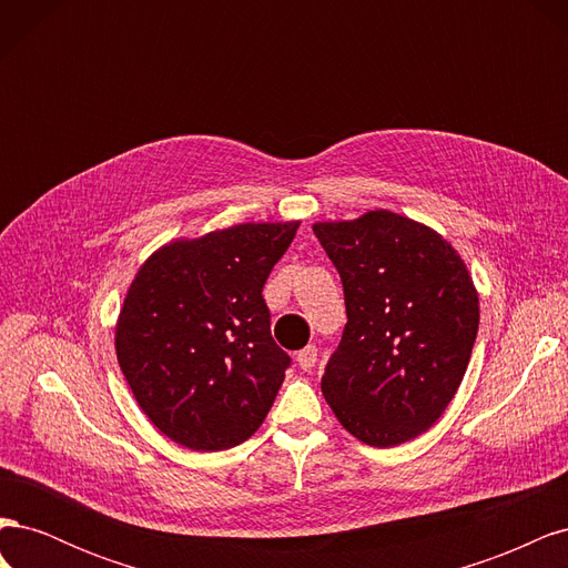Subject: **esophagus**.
<instances>
[{
	"mask_svg": "<svg viewBox=\"0 0 568 568\" xmlns=\"http://www.w3.org/2000/svg\"><path fill=\"white\" fill-rule=\"evenodd\" d=\"M296 363L303 372H311L317 363V348L315 346H305L298 355H296Z\"/></svg>",
	"mask_w": 568,
	"mask_h": 568,
	"instance_id": "esophagus-1",
	"label": "esophagus"
}]
</instances>
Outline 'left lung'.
Returning a JSON list of instances; mask_svg holds the SVG:
<instances>
[{
	"instance_id": "obj_1",
	"label": "left lung",
	"mask_w": 568,
	"mask_h": 568,
	"mask_svg": "<svg viewBox=\"0 0 568 568\" xmlns=\"http://www.w3.org/2000/svg\"><path fill=\"white\" fill-rule=\"evenodd\" d=\"M341 274L346 329L322 393L348 434L393 448L432 428L467 372L478 294L457 251L432 227L390 211L317 222Z\"/></svg>"
}]
</instances>
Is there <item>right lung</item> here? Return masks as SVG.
Returning <instances> with one entry per match:
<instances>
[{
	"label": "right lung",
	"mask_w": 568,
	"mask_h": 568,
	"mask_svg": "<svg viewBox=\"0 0 568 568\" xmlns=\"http://www.w3.org/2000/svg\"><path fill=\"white\" fill-rule=\"evenodd\" d=\"M298 222H246L180 239L136 272L115 324L118 365L151 424L189 450L251 438L291 357L270 334L263 286Z\"/></svg>",
	"instance_id": "1"
}]
</instances>
